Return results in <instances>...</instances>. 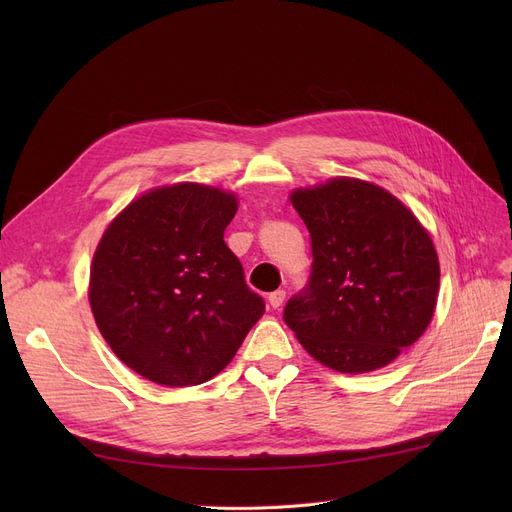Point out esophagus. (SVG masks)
I'll return each mask as SVG.
<instances>
[{
  "mask_svg": "<svg viewBox=\"0 0 512 512\" xmlns=\"http://www.w3.org/2000/svg\"><path fill=\"white\" fill-rule=\"evenodd\" d=\"M284 299H286V290H274V292H270V297H267V303H270L272 309H278V307H282Z\"/></svg>",
  "mask_w": 512,
  "mask_h": 512,
  "instance_id": "34e87169",
  "label": "esophagus"
}]
</instances>
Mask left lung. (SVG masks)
<instances>
[{
    "label": "left lung",
    "instance_id": "8db88e82",
    "mask_svg": "<svg viewBox=\"0 0 512 512\" xmlns=\"http://www.w3.org/2000/svg\"><path fill=\"white\" fill-rule=\"evenodd\" d=\"M311 234V276L284 307L305 351L342 373L394 361L432 321L440 265L432 238L384 188L334 178L290 195Z\"/></svg>",
    "mask_w": 512,
    "mask_h": 512
}]
</instances>
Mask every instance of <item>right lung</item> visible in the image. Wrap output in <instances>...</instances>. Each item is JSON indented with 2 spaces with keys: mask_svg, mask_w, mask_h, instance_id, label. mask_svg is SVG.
Returning <instances> with one entry per match:
<instances>
[{
  "mask_svg": "<svg viewBox=\"0 0 512 512\" xmlns=\"http://www.w3.org/2000/svg\"><path fill=\"white\" fill-rule=\"evenodd\" d=\"M236 197L203 184L155 188L105 230L89 301L122 363L164 386H197L236 355L265 301L224 242Z\"/></svg>",
  "mask_w": 512,
  "mask_h": 512,
  "instance_id": "1",
  "label": "right lung"
}]
</instances>
